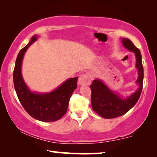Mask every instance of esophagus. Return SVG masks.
I'll return each mask as SVG.
<instances>
[{
	"label": "esophagus",
	"mask_w": 157,
	"mask_h": 157,
	"mask_svg": "<svg viewBox=\"0 0 157 157\" xmlns=\"http://www.w3.org/2000/svg\"><path fill=\"white\" fill-rule=\"evenodd\" d=\"M93 80V76L90 73H86V74L81 75L78 78V83L79 85H89Z\"/></svg>",
	"instance_id": "obj_1"
}]
</instances>
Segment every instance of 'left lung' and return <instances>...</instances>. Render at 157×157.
<instances>
[{
	"instance_id": "8db88e82",
	"label": "left lung",
	"mask_w": 157,
	"mask_h": 157,
	"mask_svg": "<svg viewBox=\"0 0 157 157\" xmlns=\"http://www.w3.org/2000/svg\"><path fill=\"white\" fill-rule=\"evenodd\" d=\"M121 40L124 48L134 53L136 59L135 67L138 71V77L136 81L138 89L130 96L124 97L111 90L101 79L96 78L94 80L90 86L91 89L92 109L104 119L117 118L128 112L138 101L142 91L144 68L141 63L140 51L128 38H122Z\"/></svg>"
}]
</instances>
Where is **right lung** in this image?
<instances>
[{
    "instance_id": "1",
    "label": "right lung",
    "mask_w": 157,
    "mask_h": 157,
    "mask_svg": "<svg viewBox=\"0 0 157 157\" xmlns=\"http://www.w3.org/2000/svg\"><path fill=\"white\" fill-rule=\"evenodd\" d=\"M38 37V35H34L16 58L13 71L14 87L21 104L31 117L40 121H55L66 113L71 96L77 88L78 77L68 78L49 92L41 93L29 89L22 76V62L28 48Z\"/></svg>"
}]
</instances>
